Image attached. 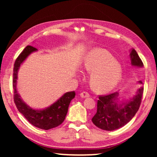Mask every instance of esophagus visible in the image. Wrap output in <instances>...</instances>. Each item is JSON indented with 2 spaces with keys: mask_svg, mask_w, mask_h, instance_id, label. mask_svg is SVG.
Instances as JSON below:
<instances>
[{
  "mask_svg": "<svg viewBox=\"0 0 157 157\" xmlns=\"http://www.w3.org/2000/svg\"><path fill=\"white\" fill-rule=\"evenodd\" d=\"M80 96L81 98H88L89 97L90 95L89 93H87V92L86 91H83V92H81V93L80 94Z\"/></svg>",
  "mask_w": 157,
  "mask_h": 157,
  "instance_id": "esophagus-1",
  "label": "esophagus"
}]
</instances>
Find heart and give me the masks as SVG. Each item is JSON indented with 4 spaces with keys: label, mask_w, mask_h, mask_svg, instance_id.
<instances>
[{
    "label": "heart",
    "mask_w": 157,
    "mask_h": 157,
    "mask_svg": "<svg viewBox=\"0 0 157 157\" xmlns=\"http://www.w3.org/2000/svg\"><path fill=\"white\" fill-rule=\"evenodd\" d=\"M83 66L88 72L91 73L90 83L92 89L98 93L112 91L121 80V65L106 49H91L86 55Z\"/></svg>",
    "instance_id": "b5f03b06"
}]
</instances>
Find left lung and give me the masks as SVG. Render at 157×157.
<instances>
[{
  "label": "left lung",
  "mask_w": 157,
  "mask_h": 157,
  "mask_svg": "<svg viewBox=\"0 0 157 157\" xmlns=\"http://www.w3.org/2000/svg\"><path fill=\"white\" fill-rule=\"evenodd\" d=\"M130 60L132 66L143 68L142 61L134 48L130 50ZM138 83L143 85L141 81ZM144 86L137 89L134 96L129 99L119 100V93L111 94L99 96L97 102V111L92 118V122L99 128L106 131H113L125 126L133 119L141 101Z\"/></svg>",
  "instance_id": "1"
}]
</instances>
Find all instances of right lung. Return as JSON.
Instances as JSON below:
<instances>
[{
  "label": "right lung",
  "mask_w": 157,
  "mask_h": 157,
  "mask_svg": "<svg viewBox=\"0 0 157 157\" xmlns=\"http://www.w3.org/2000/svg\"><path fill=\"white\" fill-rule=\"evenodd\" d=\"M38 51L34 47L28 46L19 55L15 61L13 77V86L14 90V101L19 112L36 127L44 130L55 128L63 123L67 114L68 109L71 100L75 97V91H68L63 94L54 103L45 109H36L29 106L17 90L18 73L21 66L24 63L31 53Z\"/></svg>",
  "instance_id": "obj_1"
}]
</instances>
